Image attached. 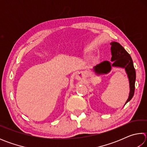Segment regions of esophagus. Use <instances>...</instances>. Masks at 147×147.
Segmentation results:
<instances>
[{
	"instance_id": "obj_1",
	"label": "esophagus",
	"mask_w": 147,
	"mask_h": 147,
	"mask_svg": "<svg viewBox=\"0 0 147 147\" xmlns=\"http://www.w3.org/2000/svg\"><path fill=\"white\" fill-rule=\"evenodd\" d=\"M81 76H82V74H80V73L76 74V78L77 80H80L81 79Z\"/></svg>"
}]
</instances>
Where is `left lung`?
<instances>
[{
	"label": "left lung",
	"instance_id": "obj_1",
	"mask_svg": "<svg viewBox=\"0 0 147 147\" xmlns=\"http://www.w3.org/2000/svg\"><path fill=\"white\" fill-rule=\"evenodd\" d=\"M111 53L112 63L108 61H104L96 65L94 67V71L96 74H106L111 71V67H119L125 69L130 84V93L125 104L132 98L135 91V82L136 78V70L134 67L132 59L126 50L117 42H111ZM124 104V105H125Z\"/></svg>",
	"mask_w": 147,
	"mask_h": 147
}]
</instances>
